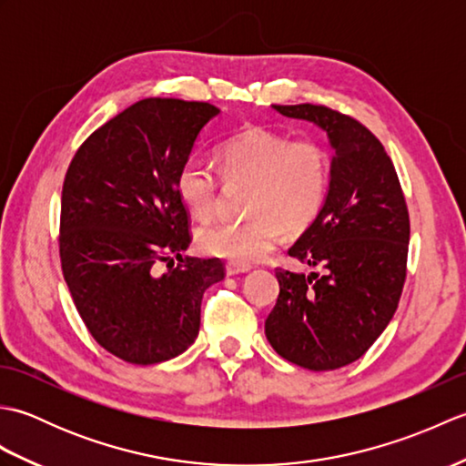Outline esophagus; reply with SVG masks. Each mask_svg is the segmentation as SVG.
<instances>
[{"instance_id": "1", "label": "esophagus", "mask_w": 466, "mask_h": 466, "mask_svg": "<svg viewBox=\"0 0 466 466\" xmlns=\"http://www.w3.org/2000/svg\"><path fill=\"white\" fill-rule=\"evenodd\" d=\"M250 266L248 264H242V262H226V274L228 276H236V274H242V272H248Z\"/></svg>"}]
</instances>
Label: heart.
Returning <instances> with one entry per match:
<instances>
[{"mask_svg": "<svg viewBox=\"0 0 466 466\" xmlns=\"http://www.w3.org/2000/svg\"><path fill=\"white\" fill-rule=\"evenodd\" d=\"M226 182H248L242 220L204 224L196 242L206 254L232 262H256L286 234H300L320 214L330 186V157L314 140H290L268 127H248L216 150ZM176 192L198 218H210L218 176L210 166L186 160L176 176Z\"/></svg>", "mask_w": 466, "mask_h": 466, "instance_id": "1", "label": "heart"}]
</instances>
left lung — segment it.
Masks as SVG:
<instances>
[{
  "mask_svg": "<svg viewBox=\"0 0 466 466\" xmlns=\"http://www.w3.org/2000/svg\"><path fill=\"white\" fill-rule=\"evenodd\" d=\"M309 120L334 150L316 220L289 254L309 276L276 268L279 300L264 330L282 359L309 370L359 360L392 320L407 279L410 222L397 170L369 127L326 106H272Z\"/></svg>",
  "mask_w": 466,
  "mask_h": 466,
  "instance_id": "8db88e82",
  "label": "left lung"
}]
</instances>
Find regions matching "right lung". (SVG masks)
<instances>
[{
  "mask_svg": "<svg viewBox=\"0 0 466 466\" xmlns=\"http://www.w3.org/2000/svg\"><path fill=\"white\" fill-rule=\"evenodd\" d=\"M218 114L208 102L146 97L97 127L66 172L64 279L96 342L130 364L182 354L200 330L206 289L226 274L220 258H182L192 236L176 192L177 170Z\"/></svg>",
  "mask_w": 466,
  "mask_h": 466,
  "instance_id": "add662e5",
  "label": "right lung"
}]
</instances>
